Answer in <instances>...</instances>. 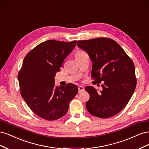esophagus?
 <instances>
[{
    "label": "esophagus",
    "mask_w": 149,
    "mask_h": 149,
    "mask_svg": "<svg viewBox=\"0 0 149 149\" xmlns=\"http://www.w3.org/2000/svg\"><path fill=\"white\" fill-rule=\"evenodd\" d=\"M84 91V87L81 86H78V92L79 93H81V92H83Z\"/></svg>",
    "instance_id": "1"
}]
</instances>
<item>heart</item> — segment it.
I'll return each mask as SVG.
<instances>
[{
    "label": "heart",
    "mask_w": 149,
    "mask_h": 149,
    "mask_svg": "<svg viewBox=\"0 0 149 149\" xmlns=\"http://www.w3.org/2000/svg\"><path fill=\"white\" fill-rule=\"evenodd\" d=\"M84 53V52H83V51H79V52H78L77 53H76V55H80V54H81V53Z\"/></svg>",
    "instance_id": "heart-1"
}]
</instances>
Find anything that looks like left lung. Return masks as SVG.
<instances>
[{
    "label": "left lung",
    "instance_id": "left-lung-1",
    "mask_svg": "<svg viewBox=\"0 0 149 149\" xmlns=\"http://www.w3.org/2000/svg\"><path fill=\"white\" fill-rule=\"evenodd\" d=\"M77 45L93 62V82L103 83L100 92L91 86L85 88L90 96L86 103L88 111L101 118L119 113L127 104L136 87L132 60L118 43L108 38L79 40Z\"/></svg>",
    "mask_w": 149,
    "mask_h": 149
}]
</instances>
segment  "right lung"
Instances as JSON below:
<instances>
[{
	"mask_svg": "<svg viewBox=\"0 0 149 149\" xmlns=\"http://www.w3.org/2000/svg\"><path fill=\"white\" fill-rule=\"evenodd\" d=\"M76 43L47 40L24 58L18 74L21 95L30 109L42 119L61 118L78 92L77 86L72 83L65 87L55 86L54 78Z\"/></svg>",
	"mask_w": 149,
	"mask_h": 149,
	"instance_id": "right-lung-1",
	"label": "right lung"
}]
</instances>
